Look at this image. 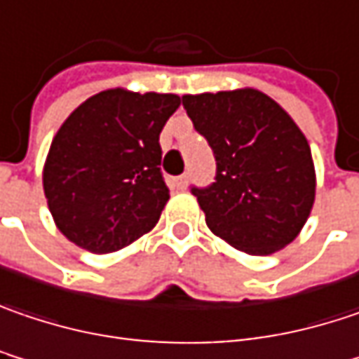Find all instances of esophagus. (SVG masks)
Returning a JSON list of instances; mask_svg holds the SVG:
<instances>
[{
    "mask_svg": "<svg viewBox=\"0 0 359 359\" xmlns=\"http://www.w3.org/2000/svg\"><path fill=\"white\" fill-rule=\"evenodd\" d=\"M170 184H172L175 189H184V187H187V175L172 177V179H170Z\"/></svg>",
    "mask_w": 359,
    "mask_h": 359,
    "instance_id": "34e87169",
    "label": "esophagus"
}]
</instances>
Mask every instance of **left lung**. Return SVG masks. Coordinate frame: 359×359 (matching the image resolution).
<instances>
[{
  "label": "left lung",
  "mask_w": 359,
  "mask_h": 359,
  "mask_svg": "<svg viewBox=\"0 0 359 359\" xmlns=\"http://www.w3.org/2000/svg\"><path fill=\"white\" fill-rule=\"evenodd\" d=\"M182 107L215 156V182L191 187L209 229L245 254H272L305 225L315 168L303 132L254 89L184 95Z\"/></svg>",
  "instance_id": "1"
}]
</instances>
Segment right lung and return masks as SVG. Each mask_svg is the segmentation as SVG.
<instances>
[{"label":"right lung","instance_id":"1","mask_svg":"<svg viewBox=\"0 0 359 359\" xmlns=\"http://www.w3.org/2000/svg\"><path fill=\"white\" fill-rule=\"evenodd\" d=\"M179 95L109 89L60 126L44 164V195L58 229L107 254L148 233L168 201L160 132Z\"/></svg>","mask_w":359,"mask_h":359}]
</instances>
